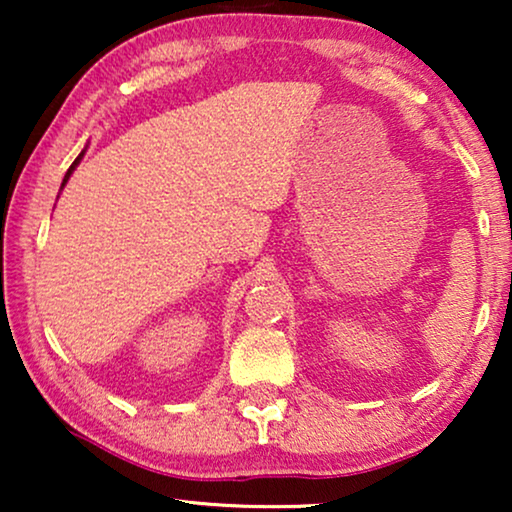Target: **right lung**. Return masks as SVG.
Segmentation results:
<instances>
[{"label":"right lung","mask_w":512,"mask_h":512,"mask_svg":"<svg viewBox=\"0 0 512 512\" xmlns=\"http://www.w3.org/2000/svg\"><path fill=\"white\" fill-rule=\"evenodd\" d=\"M81 158H83V153H81V156H79V158H76V160H74V163H72V167H69V170H67V174H65V179H62V186H65V184H67L69 174H72V172H74V167H76V165H79V160H81Z\"/></svg>","instance_id":"add662e5"}]
</instances>
